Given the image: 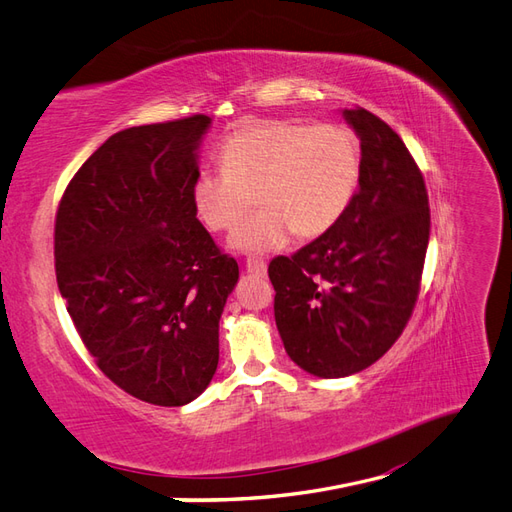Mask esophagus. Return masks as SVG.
I'll use <instances>...</instances> for the list:
<instances>
[{"mask_svg":"<svg viewBox=\"0 0 512 512\" xmlns=\"http://www.w3.org/2000/svg\"><path fill=\"white\" fill-rule=\"evenodd\" d=\"M246 270L255 274V277H266V261L259 259V257H248Z\"/></svg>","mask_w":512,"mask_h":512,"instance_id":"obj_1","label":"esophagus"}]
</instances>
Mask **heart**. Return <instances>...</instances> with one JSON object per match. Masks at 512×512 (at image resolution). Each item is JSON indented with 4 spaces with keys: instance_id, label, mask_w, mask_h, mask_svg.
Listing matches in <instances>:
<instances>
[{
    "instance_id": "heart-1",
    "label": "heart",
    "mask_w": 512,
    "mask_h": 512,
    "mask_svg": "<svg viewBox=\"0 0 512 512\" xmlns=\"http://www.w3.org/2000/svg\"><path fill=\"white\" fill-rule=\"evenodd\" d=\"M218 173H201L192 186V207L214 233L235 231L238 251L279 248L294 231L311 240L329 231L346 212L361 177V147L346 125L257 121L222 142ZM258 196L255 197L254 194Z\"/></svg>"
}]
</instances>
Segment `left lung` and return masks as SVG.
Returning <instances> with one entry per match:
<instances>
[{"mask_svg":"<svg viewBox=\"0 0 512 512\" xmlns=\"http://www.w3.org/2000/svg\"><path fill=\"white\" fill-rule=\"evenodd\" d=\"M361 140V177L346 212L292 257H274V320L290 359L320 378L361 372L396 344L422 287L428 192L385 121L344 110Z\"/></svg>","mask_w":512,"mask_h":512,"instance_id":"8db88e82","label":"left lung"}]
</instances>
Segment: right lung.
<instances>
[{
  "label": "right lung",
  "mask_w": 512,
  "mask_h": 512,
  "mask_svg": "<svg viewBox=\"0 0 512 512\" xmlns=\"http://www.w3.org/2000/svg\"><path fill=\"white\" fill-rule=\"evenodd\" d=\"M209 116L110 136L64 190L58 290L99 370L142 402L181 406L218 368V322L238 283L192 207Z\"/></svg>",
  "instance_id": "1"
}]
</instances>
